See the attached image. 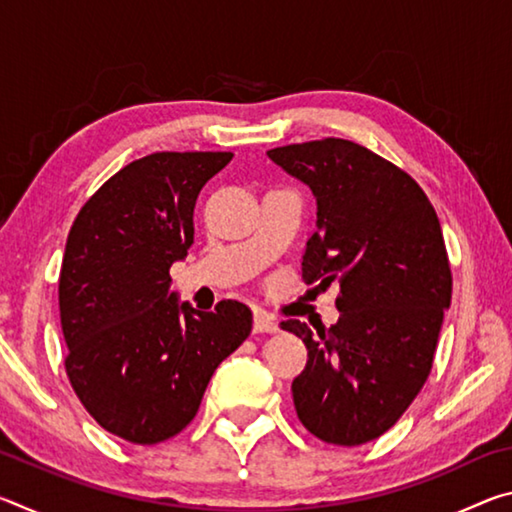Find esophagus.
I'll return each instance as SVG.
<instances>
[{"mask_svg": "<svg viewBox=\"0 0 512 512\" xmlns=\"http://www.w3.org/2000/svg\"><path fill=\"white\" fill-rule=\"evenodd\" d=\"M253 329L257 334H275L280 325L275 323L273 316H268L266 311H255V320H253Z\"/></svg>", "mask_w": 512, "mask_h": 512, "instance_id": "obj_1", "label": "esophagus"}]
</instances>
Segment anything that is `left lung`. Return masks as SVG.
Here are the masks:
<instances>
[{"label": "left lung", "mask_w": 512, "mask_h": 512, "mask_svg": "<svg viewBox=\"0 0 512 512\" xmlns=\"http://www.w3.org/2000/svg\"><path fill=\"white\" fill-rule=\"evenodd\" d=\"M316 196L302 280L339 282L332 327L284 320L307 345L291 393L316 438L354 447L379 438L427 381L452 271L436 210L409 173L339 137L266 153Z\"/></svg>", "instance_id": "left-lung-1"}]
</instances>
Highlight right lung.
Listing matches in <instances>:
<instances>
[{
  "instance_id": "1",
  "label": "right lung",
  "mask_w": 512,
  "mask_h": 512,
  "mask_svg": "<svg viewBox=\"0 0 512 512\" xmlns=\"http://www.w3.org/2000/svg\"><path fill=\"white\" fill-rule=\"evenodd\" d=\"M232 153L162 151L126 164L81 207L58 280L65 370L103 429L135 445L183 431L219 363L253 329L237 300L180 305L173 262L194 244L198 192Z\"/></svg>"
}]
</instances>
